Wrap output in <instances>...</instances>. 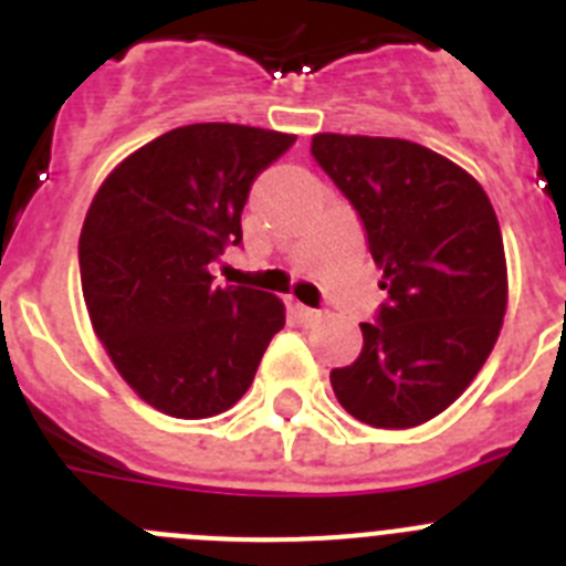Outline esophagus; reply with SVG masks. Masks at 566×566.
<instances>
[{"instance_id":"1","label":"esophagus","mask_w":566,"mask_h":566,"mask_svg":"<svg viewBox=\"0 0 566 566\" xmlns=\"http://www.w3.org/2000/svg\"><path fill=\"white\" fill-rule=\"evenodd\" d=\"M297 314L303 317V323H308V326H312V323H317V319H323V312H319V308L297 306Z\"/></svg>"}]
</instances>
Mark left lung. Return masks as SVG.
<instances>
[{
  "label": "left lung",
  "mask_w": 566,
  "mask_h": 566,
  "mask_svg": "<svg viewBox=\"0 0 566 566\" xmlns=\"http://www.w3.org/2000/svg\"><path fill=\"white\" fill-rule=\"evenodd\" d=\"M312 155L348 198L388 292L363 352L332 371L345 411L374 428H413L476 377L507 308L496 212L462 167L402 138L319 133Z\"/></svg>",
  "instance_id": "8db88e82"
}]
</instances>
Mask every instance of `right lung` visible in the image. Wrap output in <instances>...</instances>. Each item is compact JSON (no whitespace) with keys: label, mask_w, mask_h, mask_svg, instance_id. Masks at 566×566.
Returning <instances> with one entry per match:
<instances>
[{"label":"right lung","mask_w":566,"mask_h":566,"mask_svg":"<svg viewBox=\"0 0 566 566\" xmlns=\"http://www.w3.org/2000/svg\"><path fill=\"white\" fill-rule=\"evenodd\" d=\"M297 142L274 129L189 124L124 158L78 238L90 319L144 402L178 419L227 411L252 385L283 303L214 286L209 266L240 247V212L269 164Z\"/></svg>","instance_id":"add662e5"}]
</instances>
